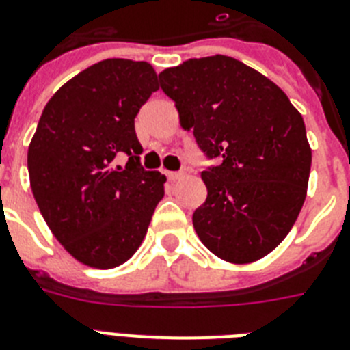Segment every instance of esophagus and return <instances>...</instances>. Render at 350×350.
Segmentation results:
<instances>
[{"instance_id":"esophagus-1","label":"esophagus","mask_w":350,"mask_h":350,"mask_svg":"<svg viewBox=\"0 0 350 350\" xmlns=\"http://www.w3.org/2000/svg\"><path fill=\"white\" fill-rule=\"evenodd\" d=\"M165 176L169 178V180L178 181V180H181L185 174H183V172H172V170H165Z\"/></svg>"}]
</instances>
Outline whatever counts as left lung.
I'll return each mask as SVG.
<instances>
[{"label": "left lung", "mask_w": 350, "mask_h": 350, "mask_svg": "<svg viewBox=\"0 0 350 350\" xmlns=\"http://www.w3.org/2000/svg\"><path fill=\"white\" fill-rule=\"evenodd\" d=\"M183 130L215 167L202 170L206 201L193 230L220 260L251 263L290 233L306 199L311 148L286 94L237 58H190L160 75Z\"/></svg>", "instance_id": "left-lung-1"}]
</instances>
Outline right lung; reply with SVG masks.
<instances>
[{
    "instance_id": "obj_1",
    "label": "right lung",
    "mask_w": 350,
    "mask_h": 350,
    "mask_svg": "<svg viewBox=\"0 0 350 350\" xmlns=\"http://www.w3.org/2000/svg\"><path fill=\"white\" fill-rule=\"evenodd\" d=\"M158 90L148 62L108 58L81 70L44 107L28 148L33 198L70 256L113 269L140 247L165 176L144 170L135 117ZM128 156L126 167L116 158Z\"/></svg>"
}]
</instances>
